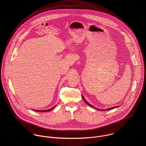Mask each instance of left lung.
<instances>
[{"mask_svg":"<svg viewBox=\"0 0 146 146\" xmlns=\"http://www.w3.org/2000/svg\"><path fill=\"white\" fill-rule=\"evenodd\" d=\"M82 98H83V99L84 101L85 102V104H88V106H90V107H93V108H96V109H97V110H100V111H106L105 110H101V109H98V108H96V107H94V106H93L92 104H89L85 100V98H84V97L83 96V95H82ZM119 107V106H115V107H111V108H108L107 110H106L107 111H109V110H112V109H113V108H116V107Z\"/></svg>","mask_w":146,"mask_h":146,"instance_id":"obj_1","label":"left lung"}]
</instances>
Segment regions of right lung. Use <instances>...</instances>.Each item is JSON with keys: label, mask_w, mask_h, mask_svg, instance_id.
I'll return each instance as SVG.
<instances>
[{"label": "right lung", "mask_w": 146, "mask_h": 146, "mask_svg": "<svg viewBox=\"0 0 146 146\" xmlns=\"http://www.w3.org/2000/svg\"><path fill=\"white\" fill-rule=\"evenodd\" d=\"M55 107H56V106H55L54 107H53L51 108L50 109H49V110H34V111H38V112H48V111H49L52 110V109H53V108H54Z\"/></svg>", "instance_id": "add662e5"}]
</instances>
